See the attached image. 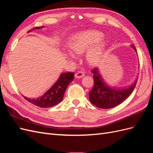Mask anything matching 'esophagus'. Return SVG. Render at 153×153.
<instances>
[{"label":"esophagus","mask_w":153,"mask_h":153,"mask_svg":"<svg viewBox=\"0 0 153 153\" xmlns=\"http://www.w3.org/2000/svg\"><path fill=\"white\" fill-rule=\"evenodd\" d=\"M84 76V73L82 71H78L75 73V77L76 78H82Z\"/></svg>","instance_id":"obj_1"}]
</instances>
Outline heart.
<instances>
[{
  "instance_id": "b5f03b06",
  "label": "heart",
  "mask_w": 153,
  "mask_h": 153,
  "mask_svg": "<svg viewBox=\"0 0 153 153\" xmlns=\"http://www.w3.org/2000/svg\"><path fill=\"white\" fill-rule=\"evenodd\" d=\"M103 34L99 31L88 30L73 36L68 43L69 48L75 54L85 53V59L91 65H96L101 62L108 47V41L101 39ZM74 58V55L68 53Z\"/></svg>"
}]
</instances>
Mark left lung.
Masks as SVG:
<instances>
[{"label": "left lung", "instance_id": "obj_1", "mask_svg": "<svg viewBox=\"0 0 153 153\" xmlns=\"http://www.w3.org/2000/svg\"><path fill=\"white\" fill-rule=\"evenodd\" d=\"M136 52L135 46H132ZM94 74V86L89 92V100L92 104L100 108H111L123 103L129 96L136 86L137 80L131 86L126 89H115L108 87L100 76L98 68L91 70Z\"/></svg>", "mask_w": 153, "mask_h": 153}]
</instances>
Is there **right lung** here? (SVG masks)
<instances>
[{"mask_svg":"<svg viewBox=\"0 0 153 153\" xmlns=\"http://www.w3.org/2000/svg\"><path fill=\"white\" fill-rule=\"evenodd\" d=\"M40 28H41V27H35L33 29ZM32 30V29H31V30ZM29 32H30V30ZM73 77L74 73L68 72L62 73L57 82L42 95L36 98H27L24 96V98L29 102L39 107H52L59 104L62 100L66 88L69 83L73 80Z\"/></svg>","mask_w":153,"mask_h":153,"instance_id":"obj_1","label":"right lung"}]
</instances>
